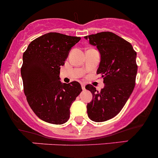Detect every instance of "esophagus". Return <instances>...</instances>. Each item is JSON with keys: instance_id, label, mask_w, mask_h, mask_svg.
<instances>
[{"instance_id": "esophagus-1", "label": "esophagus", "mask_w": 158, "mask_h": 158, "mask_svg": "<svg viewBox=\"0 0 158 158\" xmlns=\"http://www.w3.org/2000/svg\"><path fill=\"white\" fill-rule=\"evenodd\" d=\"M81 88L83 90H85V85L84 84H81Z\"/></svg>"}]
</instances>
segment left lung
<instances>
[{
  "mask_svg": "<svg viewBox=\"0 0 158 158\" xmlns=\"http://www.w3.org/2000/svg\"><path fill=\"white\" fill-rule=\"evenodd\" d=\"M85 39L100 52L97 73L105 84L101 91H96L93 85H86L85 88L93 96L87 105V112L92 121H107L119 113L134 89L136 52L129 42L110 31L87 35Z\"/></svg>",
  "mask_w": 158,
  "mask_h": 158,
  "instance_id": "obj_1",
  "label": "left lung"
}]
</instances>
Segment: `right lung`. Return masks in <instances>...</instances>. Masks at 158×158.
I'll use <instances>...</instances> for the list:
<instances>
[{"mask_svg":"<svg viewBox=\"0 0 158 158\" xmlns=\"http://www.w3.org/2000/svg\"><path fill=\"white\" fill-rule=\"evenodd\" d=\"M80 37L49 32L31 42L21 68L24 92L34 113L46 123L60 125L70 118V108L82 91L77 81H60V70Z\"/></svg>","mask_w":158,"mask_h":158,"instance_id":"obj_1","label":"right lung"}]
</instances>
